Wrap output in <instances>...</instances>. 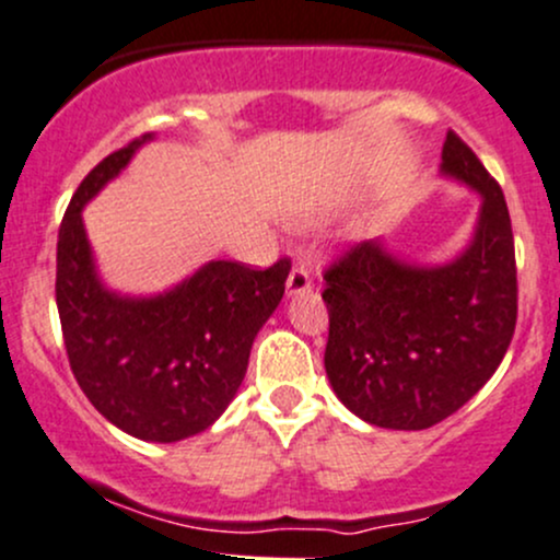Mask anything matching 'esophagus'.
<instances>
[{"label": "esophagus", "mask_w": 560, "mask_h": 560, "mask_svg": "<svg viewBox=\"0 0 560 560\" xmlns=\"http://www.w3.org/2000/svg\"><path fill=\"white\" fill-rule=\"evenodd\" d=\"M311 292V270L305 268L303 262L292 265L290 270V279H287V295L295 298V295H305Z\"/></svg>", "instance_id": "34e87169"}]
</instances>
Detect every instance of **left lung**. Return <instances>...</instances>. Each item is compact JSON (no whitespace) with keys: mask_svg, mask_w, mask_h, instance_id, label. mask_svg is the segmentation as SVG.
I'll return each mask as SVG.
<instances>
[{"mask_svg":"<svg viewBox=\"0 0 560 560\" xmlns=\"http://www.w3.org/2000/svg\"><path fill=\"white\" fill-rule=\"evenodd\" d=\"M440 172L480 192L472 244L445 265H410L381 238L325 270V370L340 402L384 429H429L475 397L508 354L517 319L510 211L499 182L448 131Z\"/></svg>","mask_w":560,"mask_h":560,"instance_id":"1","label":"left lung"}]
</instances>
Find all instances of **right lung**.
Wrapping results in <instances>:
<instances>
[{"label":"right lung","instance_id":"add662e5","mask_svg":"<svg viewBox=\"0 0 560 560\" xmlns=\"http://www.w3.org/2000/svg\"><path fill=\"white\" fill-rule=\"evenodd\" d=\"M150 139L112 152L80 182L58 231L56 305L69 364L93 408L133 438L176 443L225 413L292 265L214 260L163 295L109 292L96 276L82 206Z\"/></svg>","mask_w":560,"mask_h":560}]
</instances>
